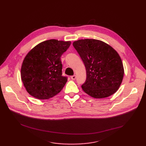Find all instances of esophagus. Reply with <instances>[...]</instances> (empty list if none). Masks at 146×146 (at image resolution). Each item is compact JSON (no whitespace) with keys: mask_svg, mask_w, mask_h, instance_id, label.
Instances as JSON below:
<instances>
[{"mask_svg":"<svg viewBox=\"0 0 146 146\" xmlns=\"http://www.w3.org/2000/svg\"><path fill=\"white\" fill-rule=\"evenodd\" d=\"M70 78H71L72 80H75V79H76V76H75V75L72 76Z\"/></svg>","mask_w":146,"mask_h":146,"instance_id":"esophagus-1","label":"esophagus"}]
</instances>
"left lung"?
Wrapping results in <instances>:
<instances>
[{
  "label": "left lung",
  "instance_id": "8db88e82",
  "mask_svg": "<svg viewBox=\"0 0 146 146\" xmlns=\"http://www.w3.org/2000/svg\"><path fill=\"white\" fill-rule=\"evenodd\" d=\"M73 45L86 67V79L82 85L83 91L95 98L115 93L124 74L118 52L108 44L94 39L79 40Z\"/></svg>",
  "mask_w": 146,
  "mask_h": 146
}]
</instances>
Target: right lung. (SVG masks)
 I'll return each mask as SVG.
<instances>
[{
  "instance_id": "obj_1",
  "label": "right lung",
  "mask_w": 146,
  "mask_h": 146,
  "mask_svg": "<svg viewBox=\"0 0 146 146\" xmlns=\"http://www.w3.org/2000/svg\"><path fill=\"white\" fill-rule=\"evenodd\" d=\"M70 41L49 40L36 45L25 57L21 79L27 91L38 99H48L58 94L67 81L62 76L61 56Z\"/></svg>"
}]
</instances>
